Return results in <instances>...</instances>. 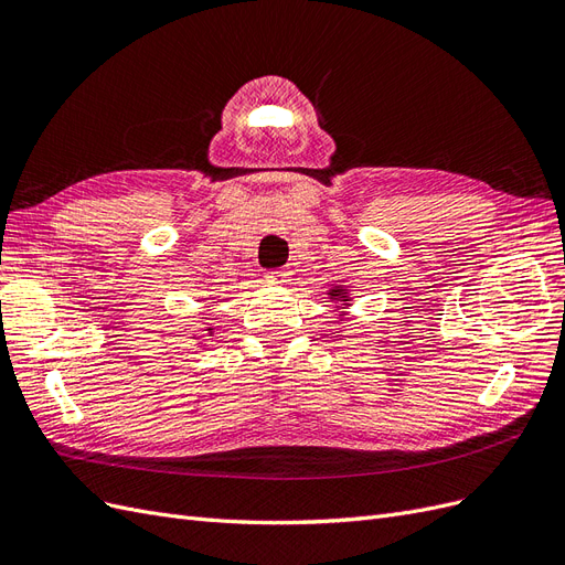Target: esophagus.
<instances>
[{"mask_svg":"<svg viewBox=\"0 0 565 565\" xmlns=\"http://www.w3.org/2000/svg\"><path fill=\"white\" fill-rule=\"evenodd\" d=\"M289 278V273L285 268H273V270H266V280L273 282V285H285Z\"/></svg>","mask_w":565,"mask_h":565,"instance_id":"1","label":"esophagus"}]
</instances>
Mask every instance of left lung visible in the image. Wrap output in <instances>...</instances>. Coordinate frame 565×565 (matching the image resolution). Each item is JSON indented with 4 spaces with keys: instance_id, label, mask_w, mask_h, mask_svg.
<instances>
[{
    "instance_id": "8db88e82",
    "label": "left lung",
    "mask_w": 565,
    "mask_h": 565,
    "mask_svg": "<svg viewBox=\"0 0 565 565\" xmlns=\"http://www.w3.org/2000/svg\"><path fill=\"white\" fill-rule=\"evenodd\" d=\"M330 299H337V301H344V303H349L347 289H341V287H332V289H330Z\"/></svg>"
}]
</instances>
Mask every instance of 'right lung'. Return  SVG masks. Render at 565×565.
I'll list each match as a JSON object with an SVG mask.
<instances>
[{"mask_svg": "<svg viewBox=\"0 0 565 565\" xmlns=\"http://www.w3.org/2000/svg\"><path fill=\"white\" fill-rule=\"evenodd\" d=\"M210 330H212V328H210Z\"/></svg>", "mask_w": 565, "mask_h": 565, "instance_id": "add662e5", "label": "right lung"}]
</instances>
